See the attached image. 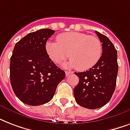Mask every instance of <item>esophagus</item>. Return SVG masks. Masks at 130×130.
<instances>
[{
	"instance_id": "34e87169",
	"label": "esophagus",
	"mask_w": 130,
	"mask_h": 130,
	"mask_svg": "<svg viewBox=\"0 0 130 130\" xmlns=\"http://www.w3.org/2000/svg\"><path fill=\"white\" fill-rule=\"evenodd\" d=\"M72 73H73L72 71H65V75H66V76H68V75H70V74H72Z\"/></svg>"
}]
</instances>
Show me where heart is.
<instances>
[{"instance_id":"1","label":"heart","mask_w":130,"mask_h":130,"mask_svg":"<svg viewBox=\"0 0 130 130\" xmlns=\"http://www.w3.org/2000/svg\"><path fill=\"white\" fill-rule=\"evenodd\" d=\"M57 42L49 41L46 50L50 59L59 63L68 57L66 64L78 71H86L94 66L101 59L103 47L96 36L81 32H66L57 37Z\"/></svg>"}]
</instances>
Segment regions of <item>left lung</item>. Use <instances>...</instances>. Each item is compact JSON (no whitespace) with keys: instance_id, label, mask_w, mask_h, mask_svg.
Here are the masks:
<instances>
[{"instance_id":"obj_1","label":"left lung","mask_w":130,"mask_h":130,"mask_svg":"<svg viewBox=\"0 0 130 130\" xmlns=\"http://www.w3.org/2000/svg\"><path fill=\"white\" fill-rule=\"evenodd\" d=\"M95 32L102 43V56L90 70L75 72L79 81L73 90L76 103L90 109L101 108L111 100L118 73L117 50L106 36Z\"/></svg>"}]
</instances>
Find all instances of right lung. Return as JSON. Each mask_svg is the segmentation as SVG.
I'll list each match as a JSON object with an SVG mask.
<instances>
[{
  "instance_id": "1",
  "label": "right lung",
  "mask_w": 130,
  "mask_h": 130,
  "mask_svg": "<svg viewBox=\"0 0 130 130\" xmlns=\"http://www.w3.org/2000/svg\"><path fill=\"white\" fill-rule=\"evenodd\" d=\"M55 31L41 29L28 34L16 43L10 61V80L18 99L38 106L51 101L65 77L49 58L46 44Z\"/></svg>"
}]
</instances>
